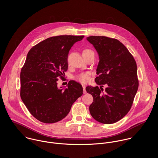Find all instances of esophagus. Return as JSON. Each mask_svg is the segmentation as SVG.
<instances>
[{"instance_id":"1","label":"esophagus","mask_w":158,"mask_h":158,"mask_svg":"<svg viewBox=\"0 0 158 158\" xmlns=\"http://www.w3.org/2000/svg\"><path fill=\"white\" fill-rule=\"evenodd\" d=\"M83 93L86 94V87L85 85H83Z\"/></svg>"}]
</instances>
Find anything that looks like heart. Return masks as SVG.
Returning a JSON list of instances; mask_svg holds the SVG:
<instances>
[{"label": "heart", "mask_w": 158, "mask_h": 158, "mask_svg": "<svg viewBox=\"0 0 158 158\" xmlns=\"http://www.w3.org/2000/svg\"><path fill=\"white\" fill-rule=\"evenodd\" d=\"M90 52H92L90 49L86 48L83 51V53H87ZM89 72H83V73H81L80 74H78L76 77H75V80H77L78 81L81 83H86L88 82H89V80H90V77H89Z\"/></svg>", "instance_id": "1"}]
</instances>
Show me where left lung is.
Instances as JSON below:
<instances>
[{
	"instance_id": "obj_1",
	"label": "left lung",
	"mask_w": 158,
	"mask_h": 158,
	"mask_svg": "<svg viewBox=\"0 0 158 158\" xmlns=\"http://www.w3.org/2000/svg\"><path fill=\"white\" fill-rule=\"evenodd\" d=\"M99 56L95 81L98 86H87L93 97L89 106L92 117L102 123L111 124L130 110L139 86L135 60L118 40L106 36L87 38ZM105 84V90L102 88Z\"/></svg>"
}]
</instances>
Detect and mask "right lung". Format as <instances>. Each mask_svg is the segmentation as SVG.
<instances>
[{
    "label": "right lung",
    "instance_id": "right-lung-1",
    "mask_svg": "<svg viewBox=\"0 0 158 158\" xmlns=\"http://www.w3.org/2000/svg\"><path fill=\"white\" fill-rule=\"evenodd\" d=\"M84 36L60 35L48 38L28 52L21 69L20 95L30 114L39 121L53 123L69 113L83 94L81 84L73 80L65 89L58 88V78L68 70L69 52Z\"/></svg>",
    "mask_w": 158,
    "mask_h": 158
}]
</instances>
